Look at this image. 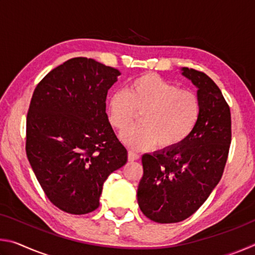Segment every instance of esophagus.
Returning a JSON list of instances; mask_svg holds the SVG:
<instances>
[{"label":"esophagus","instance_id":"34e87169","mask_svg":"<svg viewBox=\"0 0 255 255\" xmlns=\"http://www.w3.org/2000/svg\"><path fill=\"white\" fill-rule=\"evenodd\" d=\"M139 158V155L135 152H131V150H129L128 152V161L133 162V161H137V159Z\"/></svg>","mask_w":255,"mask_h":255}]
</instances>
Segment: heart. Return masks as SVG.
<instances>
[{"mask_svg":"<svg viewBox=\"0 0 255 255\" xmlns=\"http://www.w3.org/2000/svg\"><path fill=\"white\" fill-rule=\"evenodd\" d=\"M200 100L195 92L180 89L153 73L138 76L128 91H116L108 101V118L119 131L135 122L139 126L122 133L124 143L132 149L178 147L195 130L200 117Z\"/></svg>","mask_w":255,"mask_h":255,"instance_id":"b5f03b06","label":"heart"}]
</instances>
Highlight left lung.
Segmentation results:
<instances>
[{"instance_id":"1","label":"left lung","mask_w":255,"mask_h":255,"mask_svg":"<svg viewBox=\"0 0 255 255\" xmlns=\"http://www.w3.org/2000/svg\"><path fill=\"white\" fill-rule=\"evenodd\" d=\"M198 88L200 117L184 143L170 150L144 154L138 206L150 221L171 224L190 217L222 179L232 140L230 106L204 72L183 67Z\"/></svg>"}]
</instances>
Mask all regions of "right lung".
I'll use <instances>...</instances> for the list:
<instances>
[{
  "label": "right lung",
  "mask_w": 255,
  "mask_h": 255,
  "mask_svg": "<svg viewBox=\"0 0 255 255\" xmlns=\"http://www.w3.org/2000/svg\"><path fill=\"white\" fill-rule=\"evenodd\" d=\"M120 72L75 57L51 70L34 89L25 152L45 195L60 210H96L102 185L127 162V149L108 120L106 99Z\"/></svg>",
  "instance_id": "right-lung-1"
}]
</instances>
